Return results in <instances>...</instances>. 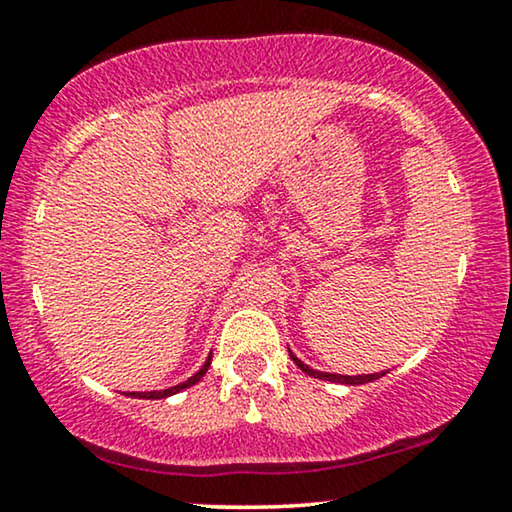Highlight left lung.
Segmentation results:
<instances>
[{"label": "left lung", "instance_id": "obj_1", "mask_svg": "<svg viewBox=\"0 0 512 512\" xmlns=\"http://www.w3.org/2000/svg\"><path fill=\"white\" fill-rule=\"evenodd\" d=\"M289 354H291V349H289ZM291 359H293V363H296V366L303 370V373H307V375H312V377H319V380H328V382H340V384H366V382H373V380H377V377H382L384 373H373V375H335V373H321V370H314V368H310V366H305L303 361L298 359V356H293L291 354Z\"/></svg>", "mask_w": 512, "mask_h": 512}]
</instances>
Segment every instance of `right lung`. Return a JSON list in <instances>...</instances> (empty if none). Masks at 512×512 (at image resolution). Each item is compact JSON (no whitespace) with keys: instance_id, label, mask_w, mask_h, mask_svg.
Here are the masks:
<instances>
[{"instance_id":"add662e5","label":"right lung","mask_w":512,"mask_h":512,"mask_svg":"<svg viewBox=\"0 0 512 512\" xmlns=\"http://www.w3.org/2000/svg\"><path fill=\"white\" fill-rule=\"evenodd\" d=\"M209 363H212V354H209V359L205 361V366H202V368L198 370V373H195L193 377H188L186 382L177 384V387H170V389H163V391H130V394H125V396H132V398H167V396H172V394H179V391L193 387L195 382L202 380V375L207 373Z\"/></svg>"}]
</instances>
